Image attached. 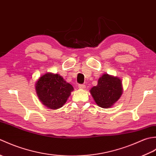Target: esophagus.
<instances>
[{
	"label": "esophagus",
	"instance_id": "34e87169",
	"mask_svg": "<svg viewBox=\"0 0 156 156\" xmlns=\"http://www.w3.org/2000/svg\"><path fill=\"white\" fill-rule=\"evenodd\" d=\"M78 88L80 89H85L86 88V86L84 84H79L78 85Z\"/></svg>",
	"mask_w": 156,
	"mask_h": 156
}]
</instances>
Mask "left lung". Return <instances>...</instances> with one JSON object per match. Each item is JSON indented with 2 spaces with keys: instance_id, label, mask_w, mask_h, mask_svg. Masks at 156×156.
<instances>
[{
  "instance_id": "obj_1",
  "label": "left lung",
  "mask_w": 156,
  "mask_h": 156,
  "mask_svg": "<svg viewBox=\"0 0 156 156\" xmlns=\"http://www.w3.org/2000/svg\"><path fill=\"white\" fill-rule=\"evenodd\" d=\"M122 91L121 79L108 74H102L97 85L90 90L96 103L103 108L112 107L121 98Z\"/></svg>"
}]
</instances>
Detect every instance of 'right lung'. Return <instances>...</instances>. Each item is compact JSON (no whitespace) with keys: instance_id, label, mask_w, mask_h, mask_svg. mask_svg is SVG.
I'll use <instances>...</instances> for the list:
<instances>
[{"instance_id":"obj_1","label":"right lung","mask_w":156,"mask_h":156,"mask_svg":"<svg viewBox=\"0 0 156 156\" xmlns=\"http://www.w3.org/2000/svg\"><path fill=\"white\" fill-rule=\"evenodd\" d=\"M35 90L41 103L53 110L62 107L74 88L58 74L47 72L38 78Z\"/></svg>"}]
</instances>
